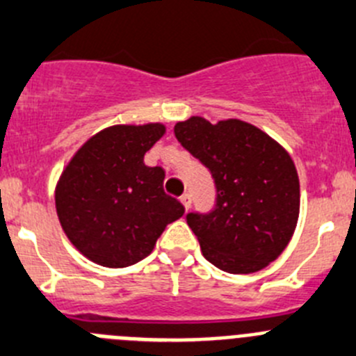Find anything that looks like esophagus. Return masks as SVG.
Segmentation results:
<instances>
[{
    "label": "esophagus",
    "instance_id": "1",
    "mask_svg": "<svg viewBox=\"0 0 356 356\" xmlns=\"http://www.w3.org/2000/svg\"><path fill=\"white\" fill-rule=\"evenodd\" d=\"M180 201H181V204L185 206V209H188L191 208V204H192V197H191V194H184L180 197Z\"/></svg>",
    "mask_w": 356,
    "mask_h": 356
}]
</instances>
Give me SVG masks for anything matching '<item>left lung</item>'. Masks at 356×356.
<instances>
[{"mask_svg":"<svg viewBox=\"0 0 356 356\" xmlns=\"http://www.w3.org/2000/svg\"><path fill=\"white\" fill-rule=\"evenodd\" d=\"M175 136L215 180V208L187 215L206 260L232 274L276 260L299 218V176L290 155L238 118L209 124L192 117L175 125Z\"/></svg>","mask_w":356,"mask_h":356,"instance_id":"obj_1","label":"left lung"}]
</instances>
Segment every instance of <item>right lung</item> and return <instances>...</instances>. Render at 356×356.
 <instances>
[{
  "label": "right lung",
  "mask_w": 356,
  "mask_h": 356,
  "mask_svg": "<svg viewBox=\"0 0 356 356\" xmlns=\"http://www.w3.org/2000/svg\"><path fill=\"white\" fill-rule=\"evenodd\" d=\"M165 133L162 124L113 125L90 138L64 169L56 208L64 232L87 259L127 267L154 250L185 208L162 188L164 169L143 157Z\"/></svg>",
  "instance_id": "add662e5"
}]
</instances>
